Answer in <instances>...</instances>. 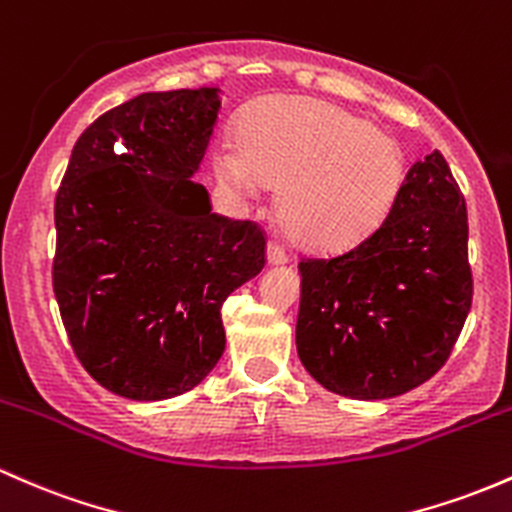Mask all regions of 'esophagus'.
<instances>
[{
    "mask_svg": "<svg viewBox=\"0 0 512 512\" xmlns=\"http://www.w3.org/2000/svg\"><path fill=\"white\" fill-rule=\"evenodd\" d=\"M266 261H268V266H283V263H288V254H285V251L280 249V246L268 244Z\"/></svg>",
    "mask_w": 512,
    "mask_h": 512,
    "instance_id": "obj_1",
    "label": "esophagus"
}]
</instances>
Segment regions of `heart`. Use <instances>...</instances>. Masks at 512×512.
<instances>
[{
  "instance_id": "b5f03b06",
  "label": "heart",
  "mask_w": 512,
  "mask_h": 512,
  "mask_svg": "<svg viewBox=\"0 0 512 512\" xmlns=\"http://www.w3.org/2000/svg\"><path fill=\"white\" fill-rule=\"evenodd\" d=\"M236 139L239 148L212 151L214 178L241 197H254L261 183L278 188L280 227L317 254L349 251L376 234L408 173L393 136L315 97H263L241 114Z\"/></svg>"
}]
</instances>
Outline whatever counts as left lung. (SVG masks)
<instances>
[{"instance_id":"obj_1","label":"left lung","mask_w":512,"mask_h":512,"mask_svg":"<svg viewBox=\"0 0 512 512\" xmlns=\"http://www.w3.org/2000/svg\"><path fill=\"white\" fill-rule=\"evenodd\" d=\"M466 244L464 195L432 151L408 170L376 234L298 266L295 344L307 373L354 400L395 398L432 378L471 310Z\"/></svg>"}]
</instances>
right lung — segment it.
Masks as SVG:
<instances>
[{
  "label": "right lung",
  "mask_w": 512,
  "mask_h": 512,
  "mask_svg": "<svg viewBox=\"0 0 512 512\" xmlns=\"http://www.w3.org/2000/svg\"><path fill=\"white\" fill-rule=\"evenodd\" d=\"M219 87L141 92L82 131L56 195V293L75 356L102 388L168 400L222 359V305L263 268L254 222L195 183Z\"/></svg>",
  "instance_id": "add662e5"
}]
</instances>
